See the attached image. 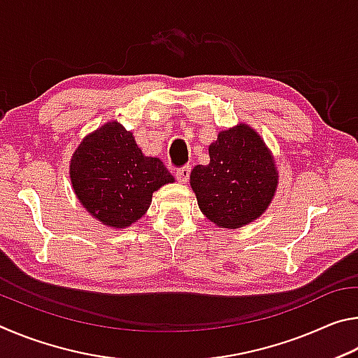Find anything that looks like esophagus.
<instances>
[{
	"instance_id": "obj_1",
	"label": "esophagus",
	"mask_w": 358,
	"mask_h": 358,
	"mask_svg": "<svg viewBox=\"0 0 358 358\" xmlns=\"http://www.w3.org/2000/svg\"><path fill=\"white\" fill-rule=\"evenodd\" d=\"M189 175H191V166H183L175 171V177H177L180 183H186V181L189 180Z\"/></svg>"
}]
</instances>
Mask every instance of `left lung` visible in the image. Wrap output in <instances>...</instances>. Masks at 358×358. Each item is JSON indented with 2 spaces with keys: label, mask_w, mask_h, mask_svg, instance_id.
<instances>
[{
  "label": "left lung",
  "mask_w": 358,
  "mask_h": 358,
  "mask_svg": "<svg viewBox=\"0 0 358 358\" xmlns=\"http://www.w3.org/2000/svg\"><path fill=\"white\" fill-rule=\"evenodd\" d=\"M210 164L196 166L191 187L202 213L216 226L238 229L264 213L275 196L278 172L270 151L250 126L217 134Z\"/></svg>",
  "instance_id": "left-lung-1"
}]
</instances>
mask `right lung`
Wrapping results in <instances>:
<instances>
[{
	"label": "right lung",
	"mask_w": 358,
	"mask_h": 358,
	"mask_svg": "<svg viewBox=\"0 0 358 358\" xmlns=\"http://www.w3.org/2000/svg\"><path fill=\"white\" fill-rule=\"evenodd\" d=\"M71 181L88 213L123 229L145 215L153 192L173 177L157 157L143 156L117 121L83 138L71 159Z\"/></svg>",
	"instance_id": "1"
}]
</instances>
